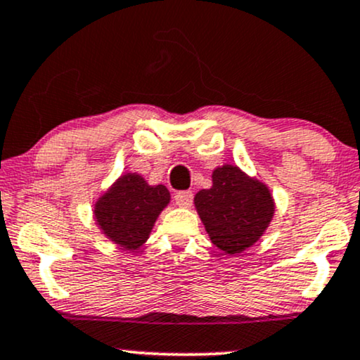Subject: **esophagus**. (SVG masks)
Instances as JSON below:
<instances>
[{"instance_id": "1", "label": "esophagus", "mask_w": 360, "mask_h": 360, "mask_svg": "<svg viewBox=\"0 0 360 360\" xmlns=\"http://www.w3.org/2000/svg\"><path fill=\"white\" fill-rule=\"evenodd\" d=\"M193 199H194V194L191 193V191H179V193H176L174 195V201L179 207H191Z\"/></svg>"}]
</instances>
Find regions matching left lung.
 Returning <instances> with one entry per match:
<instances>
[{
	"instance_id": "left-lung-1",
	"label": "left lung",
	"mask_w": 360,
	"mask_h": 360,
	"mask_svg": "<svg viewBox=\"0 0 360 360\" xmlns=\"http://www.w3.org/2000/svg\"><path fill=\"white\" fill-rule=\"evenodd\" d=\"M194 204L212 244L226 254L256 243L274 214L269 189L234 166L214 171L212 188L199 191Z\"/></svg>"
}]
</instances>
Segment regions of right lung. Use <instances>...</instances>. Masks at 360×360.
Instances as JSON below:
<instances>
[{
  "instance_id": "add662e5",
  "label": "right lung",
  "mask_w": 360,
  "mask_h": 360,
  "mask_svg": "<svg viewBox=\"0 0 360 360\" xmlns=\"http://www.w3.org/2000/svg\"><path fill=\"white\" fill-rule=\"evenodd\" d=\"M167 202L169 191L165 186L151 188L141 176L126 174L99 199L94 216L109 239L126 249H138Z\"/></svg>"
}]
</instances>
